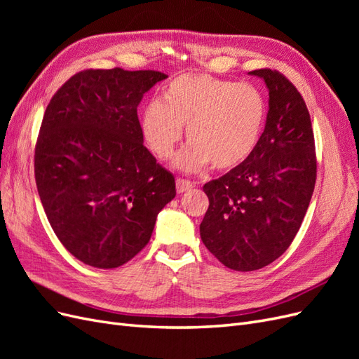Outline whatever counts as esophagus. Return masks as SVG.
<instances>
[{"label": "esophagus", "mask_w": 359, "mask_h": 359, "mask_svg": "<svg viewBox=\"0 0 359 359\" xmlns=\"http://www.w3.org/2000/svg\"><path fill=\"white\" fill-rule=\"evenodd\" d=\"M193 189V182L189 180H184V178H177V191L178 193H184Z\"/></svg>", "instance_id": "esophagus-1"}]
</instances>
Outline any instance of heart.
Listing matches in <instances>:
<instances>
[{
  "label": "heart",
  "instance_id": "heart-1",
  "mask_svg": "<svg viewBox=\"0 0 359 359\" xmlns=\"http://www.w3.org/2000/svg\"><path fill=\"white\" fill-rule=\"evenodd\" d=\"M266 100L257 86L205 73H184L161 91L142 114V133L153 153L168 160L187 126L190 144L175 165L186 172L208 166L229 170L256 151L266 123Z\"/></svg>",
  "mask_w": 359,
  "mask_h": 359
}]
</instances>
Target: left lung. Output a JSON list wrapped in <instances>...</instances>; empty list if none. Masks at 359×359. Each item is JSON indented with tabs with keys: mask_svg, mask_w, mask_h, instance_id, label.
<instances>
[{
	"mask_svg": "<svg viewBox=\"0 0 359 359\" xmlns=\"http://www.w3.org/2000/svg\"><path fill=\"white\" fill-rule=\"evenodd\" d=\"M269 90L260 142L247 161L206 182L210 206L201 223L205 247L235 271L274 262L297 236L316 184L311 119L302 95L283 73L259 69Z\"/></svg>",
	"mask_w": 359,
	"mask_h": 359,
	"instance_id": "8db88e82",
	"label": "left lung"
}]
</instances>
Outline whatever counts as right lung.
<instances>
[{"instance_id":"right-lung-1","label":"right lung","mask_w":359,"mask_h":359,"mask_svg":"<svg viewBox=\"0 0 359 359\" xmlns=\"http://www.w3.org/2000/svg\"><path fill=\"white\" fill-rule=\"evenodd\" d=\"M168 74L86 69L50 99L34 154L39 196L61 244L85 265L121 266L142 250L175 177L144 145L137 104Z\"/></svg>"}]
</instances>
